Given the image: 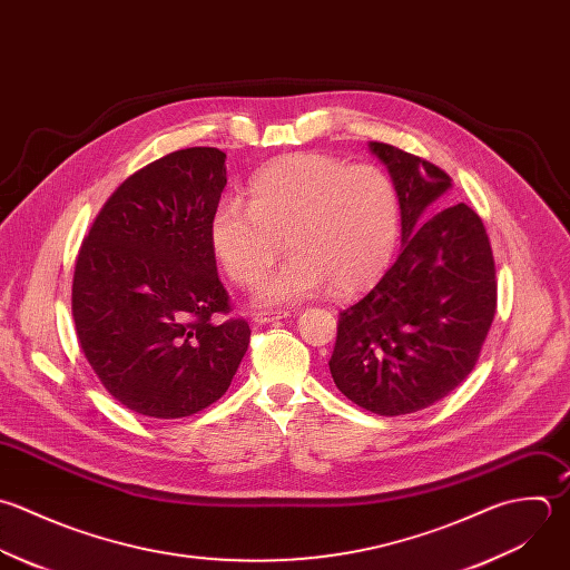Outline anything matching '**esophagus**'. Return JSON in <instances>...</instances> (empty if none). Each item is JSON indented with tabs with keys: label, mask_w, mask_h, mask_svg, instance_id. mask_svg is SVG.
<instances>
[{
	"label": "esophagus",
	"mask_w": 570,
	"mask_h": 570,
	"mask_svg": "<svg viewBox=\"0 0 570 570\" xmlns=\"http://www.w3.org/2000/svg\"><path fill=\"white\" fill-rule=\"evenodd\" d=\"M291 317L288 311H264V313H253V322L255 324H271V322H279V320H286Z\"/></svg>",
	"instance_id": "esophagus-1"
}]
</instances>
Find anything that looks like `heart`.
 Returning a JSON list of instances; mask_svg holds the SVG:
<instances>
[{"label": "heart", "instance_id": "heart-1", "mask_svg": "<svg viewBox=\"0 0 570 570\" xmlns=\"http://www.w3.org/2000/svg\"><path fill=\"white\" fill-rule=\"evenodd\" d=\"M210 248L237 284L257 282L284 248L291 257L255 288V304L288 306L331 286L335 297L371 288L400 237L391 177L368 164L295 153L266 164L248 184V204L222 197L208 224Z\"/></svg>", "mask_w": 570, "mask_h": 570}]
</instances>
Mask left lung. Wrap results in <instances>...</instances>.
Returning <instances> with one entry per match:
<instances>
[{
  "mask_svg": "<svg viewBox=\"0 0 570 570\" xmlns=\"http://www.w3.org/2000/svg\"><path fill=\"white\" fill-rule=\"evenodd\" d=\"M368 150L397 190L402 253L340 313L328 366L351 402L395 417L433 406L466 380L495 317L498 282L480 215L462 202L433 210L451 177L391 144L368 141Z\"/></svg>",
  "mask_w": 570,
  "mask_h": 570,
  "instance_id": "8db88e82",
  "label": "left lung"
}]
</instances>
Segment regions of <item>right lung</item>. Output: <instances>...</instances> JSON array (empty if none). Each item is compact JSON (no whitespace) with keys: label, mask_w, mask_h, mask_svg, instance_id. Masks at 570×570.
Masks as SVG:
<instances>
[{"label":"right lung","mask_w":570,"mask_h":570,"mask_svg":"<svg viewBox=\"0 0 570 570\" xmlns=\"http://www.w3.org/2000/svg\"><path fill=\"white\" fill-rule=\"evenodd\" d=\"M226 153L175 150L130 175L81 244L72 320L104 389L132 413L177 420L217 402L250 342L244 320L217 324L228 293L208 224Z\"/></svg>","instance_id":"obj_1"}]
</instances>
